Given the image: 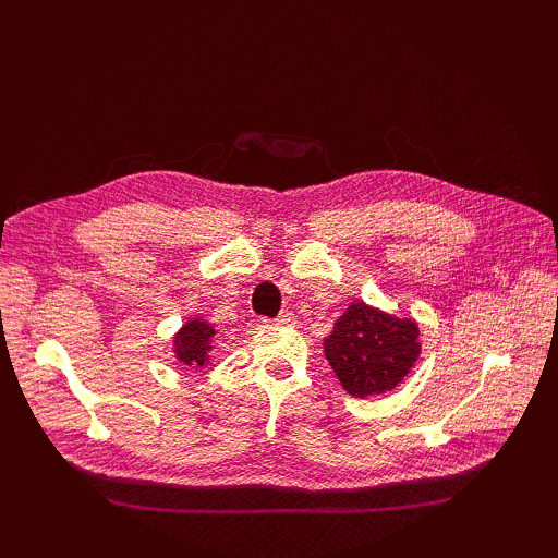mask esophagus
I'll return each instance as SVG.
<instances>
[{"label": "esophagus", "mask_w": 558, "mask_h": 558, "mask_svg": "<svg viewBox=\"0 0 558 558\" xmlns=\"http://www.w3.org/2000/svg\"><path fill=\"white\" fill-rule=\"evenodd\" d=\"M270 324H278V326H292L294 324V314L292 312H282L276 318H270Z\"/></svg>", "instance_id": "esophagus-1"}]
</instances>
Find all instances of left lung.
Masks as SVG:
<instances>
[{"mask_svg": "<svg viewBox=\"0 0 558 558\" xmlns=\"http://www.w3.org/2000/svg\"><path fill=\"white\" fill-rule=\"evenodd\" d=\"M417 336L412 318L354 302L324 340V352L342 388L354 398H366L386 393L408 376L420 354Z\"/></svg>", "mask_w": 558, "mask_h": 558, "instance_id": "1", "label": "left lung"}]
</instances>
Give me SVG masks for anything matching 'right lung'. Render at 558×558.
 Returning a JSON list of instances; mask_svg holds the SVG:
<instances>
[{
	"label": "right lung",
	"mask_w": 558,
	"mask_h": 558,
	"mask_svg": "<svg viewBox=\"0 0 558 558\" xmlns=\"http://www.w3.org/2000/svg\"><path fill=\"white\" fill-rule=\"evenodd\" d=\"M216 336V328H213L204 318H194V322H186L180 330V336L174 340V352L180 362L204 366L208 362L210 352V340Z\"/></svg>",
	"instance_id": "1"
}]
</instances>
